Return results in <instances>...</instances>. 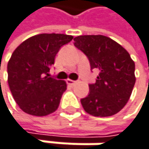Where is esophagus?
<instances>
[{"mask_svg":"<svg viewBox=\"0 0 149 149\" xmlns=\"http://www.w3.org/2000/svg\"><path fill=\"white\" fill-rule=\"evenodd\" d=\"M77 83L76 81H72V79H67V84L70 85V86H74Z\"/></svg>","mask_w":149,"mask_h":149,"instance_id":"1","label":"esophagus"}]
</instances>
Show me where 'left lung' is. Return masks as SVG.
I'll use <instances>...</instances> for the list:
<instances>
[{"label":"left lung","mask_w":149,"mask_h":149,"mask_svg":"<svg viewBox=\"0 0 149 149\" xmlns=\"http://www.w3.org/2000/svg\"><path fill=\"white\" fill-rule=\"evenodd\" d=\"M74 46L84 53L91 70L99 71L89 94L81 100L85 112L107 117L120 112L131 96L136 82L135 62L118 43L104 36H79Z\"/></svg>","instance_id":"obj_1"}]
</instances>
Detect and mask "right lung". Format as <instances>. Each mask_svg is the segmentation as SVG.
I'll use <instances>...</instances> for the list:
<instances>
[{
  "instance_id": "right-lung-1",
  "label": "right lung",
  "mask_w": 149,
  "mask_h": 149,
  "mask_svg": "<svg viewBox=\"0 0 149 149\" xmlns=\"http://www.w3.org/2000/svg\"><path fill=\"white\" fill-rule=\"evenodd\" d=\"M72 36L40 34L24 41L8 62V83L14 101L23 111L45 116L58 109L67 89L64 81L49 77L59 49Z\"/></svg>"
}]
</instances>
